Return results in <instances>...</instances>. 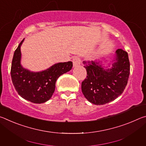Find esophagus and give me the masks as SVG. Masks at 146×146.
I'll return each instance as SVG.
<instances>
[{"mask_svg": "<svg viewBox=\"0 0 146 146\" xmlns=\"http://www.w3.org/2000/svg\"><path fill=\"white\" fill-rule=\"evenodd\" d=\"M73 64L74 67H76V66H78L80 64V59L78 56H75L73 58Z\"/></svg>", "mask_w": 146, "mask_h": 146, "instance_id": "1", "label": "esophagus"}]
</instances>
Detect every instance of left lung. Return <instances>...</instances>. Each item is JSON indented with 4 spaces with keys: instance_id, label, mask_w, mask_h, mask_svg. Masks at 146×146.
<instances>
[{
    "instance_id": "obj_1",
    "label": "left lung",
    "mask_w": 146,
    "mask_h": 146,
    "mask_svg": "<svg viewBox=\"0 0 146 146\" xmlns=\"http://www.w3.org/2000/svg\"><path fill=\"white\" fill-rule=\"evenodd\" d=\"M115 62L105 70L101 61H84L87 76L82 82L86 99L95 105H103L116 99L125 90L129 78L130 64L128 54L122 49L116 51Z\"/></svg>"
}]
</instances>
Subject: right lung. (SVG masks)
Returning <instances> with one entry per match:
<instances>
[{
	"label": "right lung",
	"instance_id": "add662e5",
	"mask_svg": "<svg viewBox=\"0 0 146 146\" xmlns=\"http://www.w3.org/2000/svg\"><path fill=\"white\" fill-rule=\"evenodd\" d=\"M24 39L15 51L11 68L13 84L19 95L24 99L35 104L49 100L55 90L56 81L60 75L70 71L72 62H60L40 72H33L21 64V46Z\"/></svg>",
	"mask_w": 146,
	"mask_h": 146
}]
</instances>
